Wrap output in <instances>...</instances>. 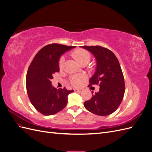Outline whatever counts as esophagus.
Listing matches in <instances>:
<instances>
[{"label":"esophagus","mask_w":152,"mask_h":152,"mask_svg":"<svg viewBox=\"0 0 152 152\" xmlns=\"http://www.w3.org/2000/svg\"><path fill=\"white\" fill-rule=\"evenodd\" d=\"M82 91H83V89H74V91L79 92V93H81V92H82Z\"/></svg>","instance_id":"1"}]
</instances>
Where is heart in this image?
<instances>
[{
    "label": "heart",
    "instance_id": "1",
    "mask_svg": "<svg viewBox=\"0 0 152 152\" xmlns=\"http://www.w3.org/2000/svg\"><path fill=\"white\" fill-rule=\"evenodd\" d=\"M72 56L74 58L75 60L79 63L80 64L87 62L88 63L91 58V54L87 50L82 49H78L74 50L72 53ZM64 61H65V57L63 56H61L59 59L58 65L59 69H62L64 65ZM86 79V77L84 75H76L71 77L70 82L71 83L76 87L80 86L82 82Z\"/></svg>",
    "mask_w": 152,
    "mask_h": 152
}]
</instances>
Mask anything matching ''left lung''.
<instances>
[{
    "instance_id": "obj_1",
    "label": "left lung",
    "mask_w": 152,
    "mask_h": 152,
    "mask_svg": "<svg viewBox=\"0 0 152 152\" xmlns=\"http://www.w3.org/2000/svg\"><path fill=\"white\" fill-rule=\"evenodd\" d=\"M82 48L93 54L96 60V72L89 79L88 87L93 84L99 86V91L84 105L89 112L97 115H108L118 108L125 93L120 64L114 53L107 48L99 45Z\"/></svg>"
}]
</instances>
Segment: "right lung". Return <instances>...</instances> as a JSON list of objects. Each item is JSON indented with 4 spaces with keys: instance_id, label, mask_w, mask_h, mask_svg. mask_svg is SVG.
Returning <instances> with one entry per match:
<instances>
[{
    "instance_id": "right-lung-1",
    "label": "right lung",
    "mask_w": 152,
    "mask_h": 152,
    "mask_svg": "<svg viewBox=\"0 0 152 152\" xmlns=\"http://www.w3.org/2000/svg\"><path fill=\"white\" fill-rule=\"evenodd\" d=\"M75 46L59 44L45 45L35 55L27 72L26 91L30 102L38 112L51 115L61 111L68 102V96L73 90L65 87L57 89L51 85L54 73L59 72L61 55Z\"/></svg>"
}]
</instances>
